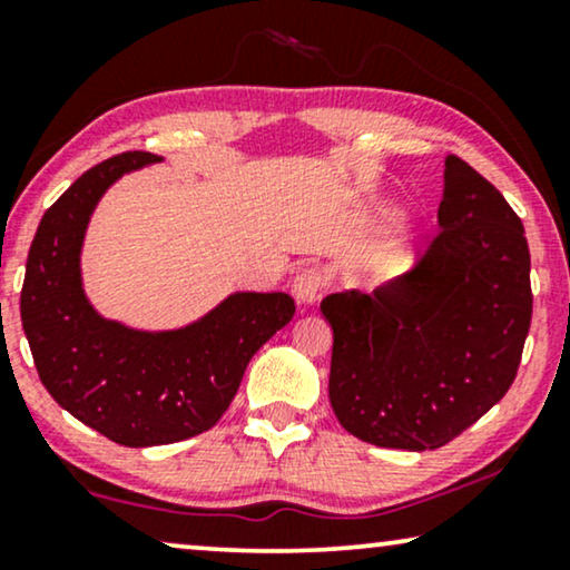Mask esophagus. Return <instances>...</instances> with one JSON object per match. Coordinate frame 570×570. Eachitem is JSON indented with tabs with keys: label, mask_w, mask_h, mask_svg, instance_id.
I'll return each mask as SVG.
<instances>
[{
	"label": "esophagus",
	"mask_w": 570,
	"mask_h": 570,
	"mask_svg": "<svg viewBox=\"0 0 570 570\" xmlns=\"http://www.w3.org/2000/svg\"><path fill=\"white\" fill-rule=\"evenodd\" d=\"M324 287H326V272L318 267L301 269L293 279V295L298 298V303H303V306H311V303L322 298Z\"/></svg>",
	"instance_id": "esophagus-1"
}]
</instances>
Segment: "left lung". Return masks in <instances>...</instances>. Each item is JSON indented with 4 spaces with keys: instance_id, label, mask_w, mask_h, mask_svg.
Instances as JSON below:
<instances>
[{
    "instance_id": "8db88e82",
    "label": "left lung",
    "mask_w": 570,
    "mask_h": 570,
    "mask_svg": "<svg viewBox=\"0 0 570 570\" xmlns=\"http://www.w3.org/2000/svg\"><path fill=\"white\" fill-rule=\"evenodd\" d=\"M330 402L355 439L441 449L503 400L532 322L524 225L503 194L446 158L439 236L373 293H332Z\"/></svg>"
}]
</instances>
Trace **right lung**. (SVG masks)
I'll return each instance as SVG.
<instances>
[{
	"label": "right lung",
	"mask_w": 570,
	"mask_h": 570,
	"mask_svg": "<svg viewBox=\"0 0 570 570\" xmlns=\"http://www.w3.org/2000/svg\"><path fill=\"white\" fill-rule=\"evenodd\" d=\"M158 160L135 150L85 170L41 217L20 293L22 330L46 392L80 423L131 449L209 431L256 350L295 314L287 293H233L199 322L170 332L129 330L96 314L80 277L85 228L116 178Z\"/></svg>",
	"instance_id": "obj_1"
}]
</instances>
